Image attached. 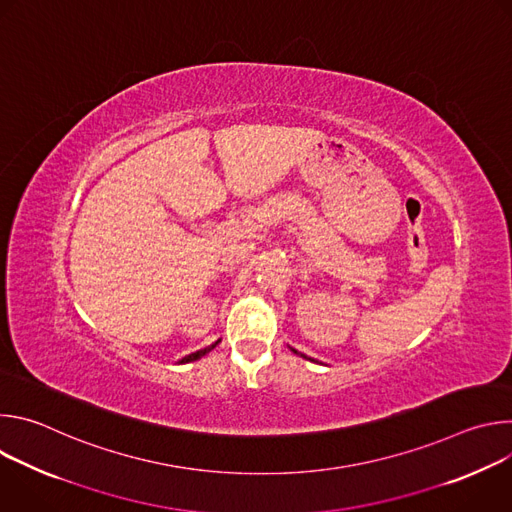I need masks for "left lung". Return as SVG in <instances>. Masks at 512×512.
<instances>
[{
	"label": "left lung",
	"instance_id": "1",
	"mask_svg": "<svg viewBox=\"0 0 512 512\" xmlns=\"http://www.w3.org/2000/svg\"><path fill=\"white\" fill-rule=\"evenodd\" d=\"M291 350H294V348H291ZM294 352H298V350H294Z\"/></svg>",
	"mask_w": 512,
	"mask_h": 512
}]
</instances>
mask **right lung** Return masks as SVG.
Segmentation results:
<instances>
[{"label": "right lung", "instance_id": "right-lung-1", "mask_svg": "<svg viewBox=\"0 0 512 512\" xmlns=\"http://www.w3.org/2000/svg\"><path fill=\"white\" fill-rule=\"evenodd\" d=\"M218 342H221V340H216L214 344H210V346H206V348H202V350H196V352H192V354H188V356H184L180 362H192V360H198L200 356H204L206 352H210Z\"/></svg>", "mask_w": 512, "mask_h": 512}]
</instances>
